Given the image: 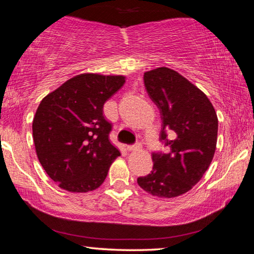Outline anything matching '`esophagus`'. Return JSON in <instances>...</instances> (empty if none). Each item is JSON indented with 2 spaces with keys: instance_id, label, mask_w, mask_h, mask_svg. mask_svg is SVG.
I'll return each mask as SVG.
<instances>
[{
  "instance_id": "34e87169",
  "label": "esophagus",
  "mask_w": 254,
  "mask_h": 254,
  "mask_svg": "<svg viewBox=\"0 0 254 254\" xmlns=\"http://www.w3.org/2000/svg\"><path fill=\"white\" fill-rule=\"evenodd\" d=\"M140 148V143H135V144H131V145H127V149L128 151H134V150H137Z\"/></svg>"
}]
</instances>
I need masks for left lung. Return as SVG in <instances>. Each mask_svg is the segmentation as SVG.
Returning a JSON list of instances; mask_svg holds the SVG:
<instances>
[{"mask_svg":"<svg viewBox=\"0 0 254 254\" xmlns=\"http://www.w3.org/2000/svg\"><path fill=\"white\" fill-rule=\"evenodd\" d=\"M143 80L160 110V141L170 152H153L152 171L137 184L153 196L173 198L190 190L208 169L216 149L217 115L208 97L170 68L144 72Z\"/></svg>","mask_w":254,"mask_h":254,"instance_id":"left-lung-1","label":"left lung"}]
</instances>
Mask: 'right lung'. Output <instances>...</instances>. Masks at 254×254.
Returning a JSON list of instances; mask_svg holds the SVG:
<instances>
[{
    "instance_id": "add662e5",
    "label": "right lung",
    "mask_w": 254,
    "mask_h": 254,
    "mask_svg": "<svg viewBox=\"0 0 254 254\" xmlns=\"http://www.w3.org/2000/svg\"><path fill=\"white\" fill-rule=\"evenodd\" d=\"M124 83L121 75L80 74L38 106L32 122L34 147L42 168L60 188L94 190L121 156L110 142L112 124L103 115V106Z\"/></svg>"
}]
</instances>
